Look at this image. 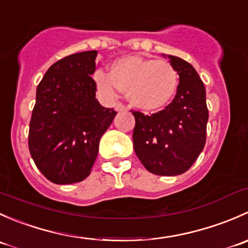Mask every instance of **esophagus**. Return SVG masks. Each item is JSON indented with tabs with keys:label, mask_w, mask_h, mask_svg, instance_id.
I'll use <instances>...</instances> for the list:
<instances>
[{
	"label": "esophagus",
	"mask_w": 248,
	"mask_h": 248,
	"mask_svg": "<svg viewBox=\"0 0 248 248\" xmlns=\"http://www.w3.org/2000/svg\"><path fill=\"white\" fill-rule=\"evenodd\" d=\"M115 110H116V111H124V110H127V108L124 106V104L117 103L116 106H115Z\"/></svg>",
	"instance_id": "34e87169"
}]
</instances>
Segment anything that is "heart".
<instances>
[{
	"label": "heart",
	"mask_w": 248,
	"mask_h": 248,
	"mask_svg": "<svg viewBox=\"0 0 248 248\" xmlns=\"http://www.w3.org/2000/svg\"><path fill=\"white\" fill-rule=\"evenodd\" d=\"M93 80L104 101L115 102L122 91H127L132 106L152 111L163 108L174 98L179 74L167 61L124 56L111 64L110 74L97 71Z\"/></svg>",
	"instance_id": "heart-1"
}]
</instances>
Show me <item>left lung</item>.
Masks as SVG:
<instances>
[{
  "instance_id": "obj_1",
  "label": "left lung",
  "mask_w": 248,
  "mask_h": 248,
  "mask_svg": "<svg viewBox=\"0 0 248 248\" xmlns=\"http://www.w3.org/2000/svg\"><path fill=\"white\" fill-rule=\"evenodd\" d=\"M163 56L179 74L176 96L164 110L150 116L132 111L133 147L150 172L175 176L188 170L204 149L209 111L204 84L193 66L180 57Z\"/></svg>"
}]
</instances>
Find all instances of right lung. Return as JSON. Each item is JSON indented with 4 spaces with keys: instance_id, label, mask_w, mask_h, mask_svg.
Wrapping results in <instances>:
<instances>
[{
    "instance_id": "1",
    "label": "right lung",
    "mask_w": 248,
    "mask_h": 248,
    "mask_svg": "<svg viewBox=\"0 0 248 248\" xmlns=\"http://www.w3.org/2000/svg\"><path fill=\"white\" fill-rule=\"evenodd\" d=\"M97 50L55 62L36 92L29 149L37 168L57 185L86 179L98 155L99 140L117 112L96 98Z\"/></svg>"
}]
</instances>
